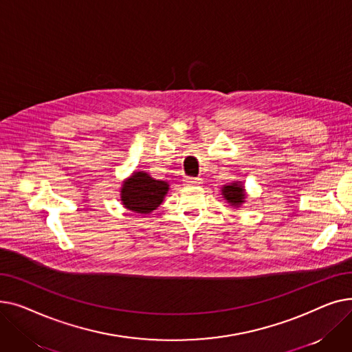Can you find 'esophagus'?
Masks as SVG:
<instances>
[{"instance_id": "esophagus-1", "label": "esophagus", "mask_w": 352, "mask_h": 352, "mask_svg": "<svg viewBox=\"0 0 352 352\" xmlns=\"http://www.w3.org/2000/svg\"><path fill=\"white\" fill-rule=\"evenodd\" d=\"M201 182H202V178H199V177H188V178H186L187 186H198V184H201Z\"/></svg>"}]
</instances>
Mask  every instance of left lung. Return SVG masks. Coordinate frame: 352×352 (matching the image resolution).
<instances>
[{"instance_id": "obj_1", "label": "left lung", "mask_w": 352, "mask_h": 352, "mask_svg": "<svg viewBox=\"0 0 352 352\" xmlns=\"http://www.w3.org/2000/svg\"><path fill=\"white\" fill-rule=\"evenodd\" d=\"M223 194H224V198L230 202V204H232L235 207L239 206V204H243V202H244V195H245L244 188L236 182L231 184V186H226L223 188Z\"/></svg>"}]
</instances>
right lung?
Masks as SVG:
<instances>
[{
    "label": "right lung",
    "instance_id": "1",
    "mask_svg": "<svg viewBox=\"0 0 352 352\" xmlns=\"http://www.w3.org/2000/svg\"><path fill=\"white\" fill-rule=\"evenodd\" d=\"M166 191H168V184L138 171L124 182L121 201L128 210L138 214H148L157 210Z\"/></svg>",
    "mask_w": 352,
    "mask_h": 352
}]
</instances>
